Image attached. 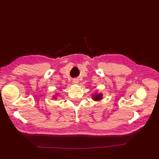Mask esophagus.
Instances as JSON below:
<instances>
[{"label":"esophagus","instance_id":"1","mask_svg":"<svg viewBox=\"0 0 159 159\" xmlns=\"http://www.w3.org/2000/svg\"><path fill=\"white\" fill-rule=\"evenodd\" d=\"M73 83L75 84H78L79 83V80L78 79H74V80H73Z\"/></svg>","mask_w":159,"mask_h":159}]
</instances>
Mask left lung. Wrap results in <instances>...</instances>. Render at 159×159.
Segmentation results:
<instances>
[{"mask_svg":"<svg viewBox=\"0 0 159 159\" xmlns=\"http://www.w3.org/2000/svg\"><path fill=\"white\" fill-rule=\"evenodd\" d=\"M93 99L95 101H99L100 99H102V94H96V95H93Z\"/></svg>","mask_w":159,"mask_h":159,"instance_id":"8db88e82","label":"left lung"}]
</instances>
